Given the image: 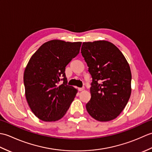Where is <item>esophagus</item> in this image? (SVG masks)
<instances>
[{"mask_svg":"<svg viewBox=\"0 0 152 152\" xmlns=\"http://www.w3.org/2000/svg\"><path fill=\"white\" fill-rule=\"evenodd\" d=\"M83 89H84V87H82V88H78V91H83Z\"/></svg>","mask_w":152,"mask_h":152,"instance_id":"obj_1","label":"esophagus"}]
</instances>
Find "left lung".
I'll use <instances>...</instances> for the list:
<instances>
[{"label": "left lung", "instance_id": "left-lung-1", "mask_svg": "<svg viewBox=\"0 0 152 152\" xmlns=\"http://www.w3.org/2000/svg\"><path fill=\"white\" fill-rule=\"evenodd\" d=\"M81 53L93 82L87 111L99 121H109L121 114L131 93V72L124 54L106 40L83 42Z\"/></svg>", "mask_w": 152, "mask_h": 152}]
</instances>
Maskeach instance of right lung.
<instances>
[{
  "label": "right lung",
  "mask_w": 152,
  "mask_h": 152,
  "mask_svg": "<svg viewBox=\"0 0 152 152\" xmlns=\"http://www.w3.org/2000/svg\"><path fill=\"white\" fill-rule=\"evenodd\" d=\"M81 42L61 40L46 42L28 61L23 74L28 104L33 114L44 121L62 118L78 90L68 86L65 67L80 52ZM61 80L64 83L58 85Z\"/></svg>",
  "instance_id": "1"
}]
</instances>
